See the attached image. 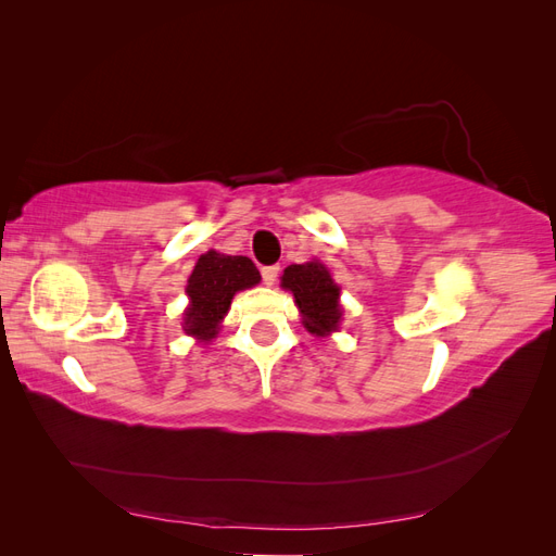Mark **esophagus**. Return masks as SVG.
Segmentation results:
<instances>
[{
	"mask_svg": "<svg viewBox=\"0 0 556 556\" xmlns=\"http://www.w3.org/2000/svg\"><path fill=\"white\" fill-rule=\"evenodd\" d=\"M278 274H280V266H264L262 268V280H264V285H268V288H271V285L276 282V278H278Z\"/></svg>",
	"mask_w": 556,
	"mask_h": 556,
	"instance_id": "esophagus-1",
	"label": "esophagus"
}]
</instances>
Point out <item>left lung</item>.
I'll return each instance as SVG.
<instances>
[{
  "instance_id": "obj_1",
  "label": "left lung",
  "mask_w": 556,
  "mask_h": 556,
  "mask_svg": "<svg viewBox=\"0 0 556 556\" xmlns=\"http://www.w3.org/2000/svg\"><path fill=\"white\" fill-rule=\"evenodd\" d=\"M280 285L294 294L304 327L315 336L339 331L343 308L339 304L341 288L333 282L329 268L317 260L306 264H290L282 271Z\"/></svg>"
}]
</instances>
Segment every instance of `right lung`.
<instances>
[{
	"instance_id": "obj_1",
	"label": "right lung",
	"mask_w": 556,
	"mask_h": 556,
	"mask_svg": "<svg viewBox=\"0 0 556 556\" xmlns=\"http://www.w3.org/2000/svg\"><path fill=\"white\" fill-rule=\"evenodd\" d=\"M260 280L262 276L250 257L223 255L217 250L204 252L185 288L190 306L182 313V331L201 343H208L217 336L233 294L255 288Z\"/></svg>"
}]
</instances>
